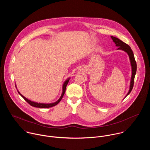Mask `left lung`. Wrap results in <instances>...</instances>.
Returning <instances> with one entry per match:
<instances>
[{
    "instance_id": "obj_1",
    "label": "left lung",
    "mask_w": 150,
    "mask_h": 150,
    "mask_svg": "<svg viewBox=\"0 0 150 150\" xmlns=\"http://www.w3.org/2000/svg\"><path fill=\"white\" fill-rule=\"evenodd\" d=\"M111 38L112 39L113 42L116 44V46L118 47V50H122L125 51L126 52H127V54H128L129 57L130 61V64H131L132 69V74L131 81H130V89H129L128 94L127 95V96L132 91V90L133 89V85H134V77H135V74H136V70H137L136 62L135 59H134L133 52V51H132V50L130 48L129 45H128L127 44L123 42L122 41H121L119 39L115 38V37L111 36Z\"/></svg>"
}]
</instances>
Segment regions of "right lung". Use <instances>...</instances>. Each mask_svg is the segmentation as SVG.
<instances>
[{
    "instance_id": "right-lung-1",
    "label": "right lung",
    "mask_w": 150,
    "mask_h": 150,
    "mask_svg": "<svg viewBox=\"0 0 150 150\" xmlns=\"http://www.w3.org/2000/svg\"><path fill=\"white\" fill-rule=\"evenodd\" d=\"M69 79H68L65 82H64V84L63 86V92H62V95L61 96V98H59V99L55 103H50V104H44V103H36V102H32L29 100H28V99H26V98H25L23 95H22L21 94L18 92V93L20 94V95L24 99V100L25 101H26L30 106H33V107H39V108H49V107H53L55 105H57V104L59 103V102L61 100V99H62L64 95V92H65V91H66V86L67 85L68 83H69Z\"/></svg>"
}]
</instances>
